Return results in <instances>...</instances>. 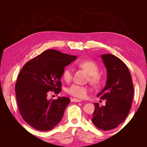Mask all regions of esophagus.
<instances>
[{
    "label": "esophagus",
    "mask_w": 147,
    "mask_h": 147,
    "mask_svg": "<svg viewBox=\"0 0 147 147\" xmlns=\"http://www.w3.org/2000/svg\"><path fill=\"white\" fill-rule=\"evenodd\" d=\"M71 101L74 102H80L82 100L81 99H76V98H73V99H71Z\"/></svg>",
    "instance_id": "34e87169"
}]
</instances>
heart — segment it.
<instances>
[{
    "label": "heart",
    "mask_w": 147,
    "mask_h": 147,
    "mask_svg": "<svg viewBox=\"0 0 147 147\" xmlns=\"http://www.w3.org/2000/svg\"><path fill=\"white\" fill-rule=\"evenodd\" d=\"M78 65L90 75L89 79L92 84L97 85L100 83L102 77L100 74L99 73V68L98 65L94 61L91 60L82 61L78 63ZM72 75L73 72L72 69L70 67L65 69L63 72V78L64 80L66 82L70 81L72 78ZM88 91L89 90L86 86L79 85L77 84H72L67 89V92L69 94L80 99L86 98Z\"/></svg>",
    "instance_id": "obj_1"
}]
</instances>
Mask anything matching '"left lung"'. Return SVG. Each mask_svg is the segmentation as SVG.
Wrapping results in <instances>:
<instances>
[{
	"mask_svg": "<svg viewBox=\"0 0 147 147\" xmlns=\"http://www.w3.org/2000/svg\"><path fill=\"white\" fill-rule=\"evenodd\" d=\"M101 58L107 69V78L103 90L97 94L100 99H105V105L94 103L95 109L91 121L99 129L109 131L122 123L129 112L134 87L127 67L112 54L102 55Z\"/></svg>",
	"mask_w": 147,
	"mask_h": 147,
	"instance_id": "1",
	"label": "left lung"
}]
</instances>
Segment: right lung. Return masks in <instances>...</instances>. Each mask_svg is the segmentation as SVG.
I'll use <instances>...</instances> for the list:
<instances>
[{"mask_svg": "<svg viewBox=\"0 0 147 147\" xmlns=\"http://www.w3.org/2000/svg\"><path fill=\"white\" fill-rule=\"evenodd\" d=\"M77 58L55 50L43 51L21 69L15 84L20 113L30 126L41 131L51 130L63 118L70 102L66 97L48 99L51 91H61L60 79L64 68Z\"/></svg>", "mask_w": 147, "mask_h": 147, "instance_id": "add662e5", "label": "right lung"}]
</instances>
